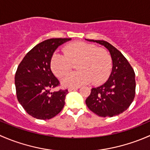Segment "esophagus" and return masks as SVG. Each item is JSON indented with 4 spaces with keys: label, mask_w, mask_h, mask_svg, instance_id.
Listing matches in <instances>:
<instances>
[{
    "label": "esophagus",
    "mask_w": 150,
    "mask_h": 150,
    "mask_svg": "<svg viewBox=\"0 0 150 150\" xmlns=\"http://www.w3.org/2000/svg\"><path fill=\"white\" fill-rule=\"evenodd\" d=\"M78 88V87H72V88H69V89H68V91H69V92H72V91H74L77 90Z\"/></svg>",
    "instance_id": "34e87169"
}]
</instances>
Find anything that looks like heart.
Returning <instances> with one entry per match:
<instances>
[{"instance_id":"1","label":"heart","mask_w":150,"mask_h":150,"mask_svg":"<svg viewBox=\"0 0 150 150\" xmlns=\"http://www.w3.org/2000/svg\"><path fill=\"white\" fill-rule=\"evenodd\" d=\"M78 63V71L68 74L63 79L67 87H76L89 83H101L110 75L112 66L111 56L104 48L84 42L67 45L64 54L55 52L51 59V68L58 78H62Z\"/></svg>"}]
</instances>
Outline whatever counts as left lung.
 Listing matches in <instances>:
<instances>
[{
	"label": "left lung",
	"instance_id": "1",
	"mask_svg": "<svg viewBox=\"0 0 150 150\" xmlns=\"http://www.w3.org/2000/svg\"><path fill=\"white\" fill-rule=\"evenodd\" d=\"M86 40L99 43L110 51L112 69L108 80L102 86L92 88L86 104L90 110L101 117H113L127 110L135 97V73L120 51L104 40Z\"/></svg>",
	"mask_w": 150,
	"mask_h": 150
}]
</instances>
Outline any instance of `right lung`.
<instances>
[{
	"label": "right lung",
	"mask_w": 150,
	"mask_h": 150,
	"mask_svg": "<svg viewBox=\"0 0 150 150\" xmlns=\"http://www.w3.org/2000/svg\"><path fill=\"white\" fill-rule=\"evenodd\" d=\"M71 38H51L33 47L25 55L15 75L16 96L30 115L51 119L62 111L68 91H51L59 85L51 69V59L59 46Z\"/></svg>",
	"instance_id": "1"
}]
</instances>
